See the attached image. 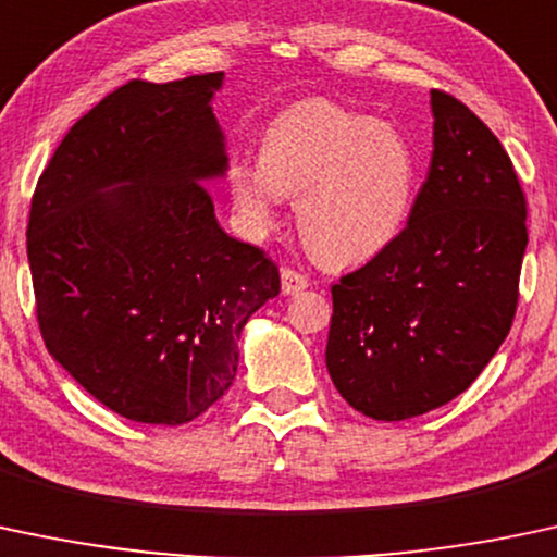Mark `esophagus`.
I'll return each instance as SVG.
<instances>
[{
    "label": "esophagus",
    "mask_w": 557,
    "mask_h": 557,
    "mask_svg": "<svg viewBox=\"0 0 557 557\" xmlns=\"http://www.w3.org/2000/svg\"><path fill=\"white\" fill-rule=\"evenodd\" d=\"M302 289H308V278L297 273L295 268H281V292L284 295H299Z\"/></svg>",
    "instance_id": "esophagus-1"
}]
</instances>
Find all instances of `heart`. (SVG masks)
<instances>
[{
  "mask_svg": "<svg viewBox=\"0 0 557 557\" xmlns=\"http://www.w3.org/2000/svg\"><path fill=\"white\" fill-rule=\"evenodd\" d=\"M226 189L247 234L278 226L297 199V231L321 265L352 268L403 234L418 189L408 136L329 99H305L262 131L258 165L231 160Z\"/></svg>",
  "mask_w": 557,
  "mask_h": 557,
  "instance_id": "1",
  "label": "heart"
}]
</instances>
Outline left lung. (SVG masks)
<instances>
[{"label":"left lung","instance_id":"1","mask_svg":"<svg viewBox=\"0 0 557 557\" xmlns=\"http://www.w3.org/2000/svg\"><path fill=\"white\" fill-rule=\"evenodd\" d=\"M434 152L408 226L331 286L326 368L376 421L466 392L508 336L527 252V199L508 152L445 91H431Z\"/></svg>","mask_w":557,"mask_h":557}]
</instances>
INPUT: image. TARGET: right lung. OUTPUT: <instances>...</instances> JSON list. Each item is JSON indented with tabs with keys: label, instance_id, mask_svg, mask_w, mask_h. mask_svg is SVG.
<instances>
[{
	"label": "right lung",
	"instance_id": "obj_1",
	"mask_svg": "<svg viewBox=\"0 0 557 557\" xmlns=\"http://www.w3.org/2000/svg\"><path fill=\"white\" fill-rule=\"evenodd\" d=\"M223 73L131 81L67 131L28 218L49 355L117 416L178 426L223 397L278 268L218 226Z\"/></svg>",
	"mask_w": 557,
	"mask_h": 557
}]
</instances>
